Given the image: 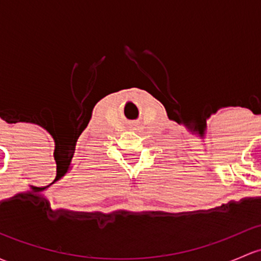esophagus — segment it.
Segmentation results:
<instances>
[{
    "label": "esophagus",
    "mask_w": 261,
    "mask_h": 261,
    "mask_svg": "<svg viewBox=\"0 0 261 261\" xmlns=\"http://www.w3.org/2000/svg\"><path fill=\"white\" fill-rule=\"evenodd\" d=\"M141 128H142V127H141V126H140V125H134V126H133V130H134V131H140V130H141Z\"/></svg>",
    "instance_id": "34e87169"
}]
</instances>
